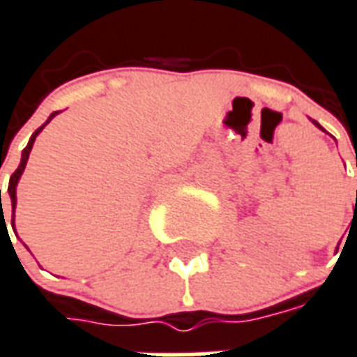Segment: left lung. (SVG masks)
<instances>
[{
  "label": "left lung",
  "instance_id": "obj_1",
  "mask_svg": "<svg viewBox=\"0 0 357 357\" xmlns=\"http://www.w3.org/2000/svg\"><path fill=\"white\" fill-rule=\"evenodd\" d=\"M312 123H314V125H316V126H318L319 130H324V128H321V126H319L318 123H316V121H312ZM356 206H357V191H356Z\"/></svg>",
  "mask_w": 357,
  "mask_h": 357
}]
</instances>
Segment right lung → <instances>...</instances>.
<instances>
[{"mask_svg":"<svg viewBox=\"0 0 357 357\" xmlns=\"http://www.w3.org/2000/svg\"><path fill=\"white\" fill-rule=\"evenodd\" d=\"M58 113H60V112L51 113V117L47 119V123H45V125L39 126L38 130H36V132H33V134H31L30 142H28V145H26V147H24L22 158H20V165H18V168H17V170H15V174H13V176H10V179H9V189H7V191H9L10 204H13V221H15V208H17V185H18V179H20V176H22L24 168H26V162H28V157H30V151H31V147H33V142H36V138H38V134H39V132L43 130L45 126L49 125V123H51L52 119L56 117ZM0 202H1V189H0ZM3 219H5V218H3Z\"/></svg>","mask_w":357,"mask_h":357,"instance_id":"right-lung-1","label":"right lung"}]
</instances>
